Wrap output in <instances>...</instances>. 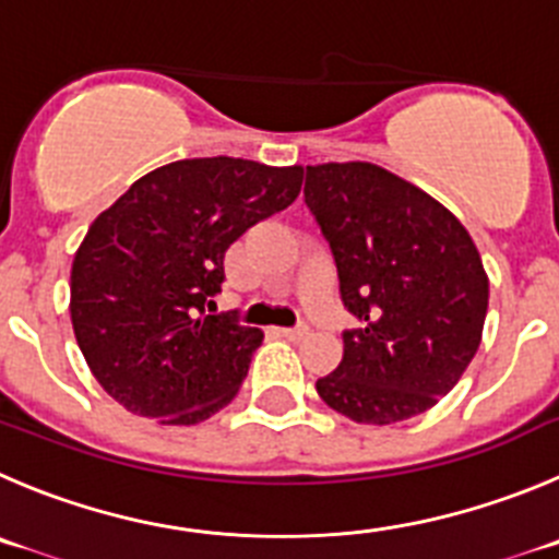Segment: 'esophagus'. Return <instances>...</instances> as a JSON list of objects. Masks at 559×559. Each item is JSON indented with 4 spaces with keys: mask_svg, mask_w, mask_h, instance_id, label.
Returning <instances> with one entry per match:
<instances>
[{
    "mask_svg": "<svg viewBox=\"0 0 559 559\" xmlns=\"http://www.w3.org/2000/svg\"><path fill=\"white\" fill-rule=\"evenodd\" d=\"M278 336L292 338V342H300V338L309 336V325H297V328H278Z\"/></svg>",
    "mask_w": 559,
    "mask_h": 559,
    "instance_id": "esophagus-1",
    "label": "esophagus"
}]
</instances>
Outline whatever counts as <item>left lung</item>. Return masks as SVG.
I'll return each mask as SVG.
<instances>
[{"mask_svg": "<svg viewBox=\"0 0 559 559\" xmlns=\"http://www.w3.org/2000/svg\"><path fill=\"white\" fill-rule=\"evenodd\" d=\"M304 195L358 320L317 394L361 425L425 414L483 336L488 275L472 237L436 198L369 162L309 165Z\"/></svg>", "mask_w": 559, "mask_h": 559, "instance_id": "8db88e82", "label": "left lung"}]
</instances>
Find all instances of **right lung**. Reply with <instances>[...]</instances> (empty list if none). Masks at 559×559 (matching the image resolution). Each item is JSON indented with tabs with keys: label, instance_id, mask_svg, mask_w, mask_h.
<instances>
[{
	"label": "right lung",
	"instance_id": "obj_1",
	"mask_svg": "<svg viewBox=\"0 0 559 559\" xmlns=\"http://www.w3.org/2000/svg\"><path fill=\"white\" fill-rule=\"evenodd\" d=\"M300 185L297 165L179 159L93 221L71 267V322L109 397L162 425H198L237 397L264 333L206 306L226 281L228 245Z\"/></svg>",
	"mask_w": 559,
	"mask_h": 559
}]
</instances>
